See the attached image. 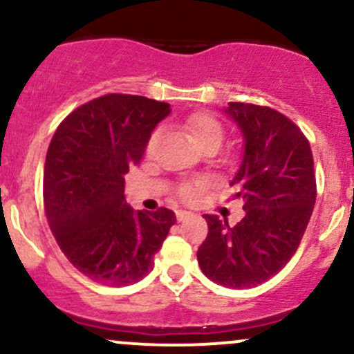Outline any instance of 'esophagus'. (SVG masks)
Returning a JSON list of instances; mask_svg holds the SVG:
<instances>
[{
  "mask_svg": "<svg viewBox=\"0 0 354 354\" xmlns=\"http://www.w3.org/2000/svg\"><path fill=\"white\" fill-rule=\"evenodd\" d=\"M189 214H191L189 211H185V209H178V211H176V219H178V221H185V219L188 218Z\"/></svg>",
  "mask_w": 354,
  "mask_h": 354,
  "instance_id": "esophagus-1",
  "label": "esophagus"
}]
</instances>
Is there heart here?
Wrapping results in <instances>:
<instances>
[{
    "instance_id": "b5f03b06",
    "label": "heart",
    "mask_w": 354,
    "mask_h": 354,
    "mask_svg": "<svg viewBox=\"0 0 354 354\" xmlns=\"http://www.w3.org/2000/svg\"><path fill=\"white\" fill-rule=\"evenodd\" d=\"M186 131L193 141L196 148H205V146H214L219 148L223 136H225V129L216 118H213L208 113H196V115L189 116L186 121ZM203 188V183L191 181L185 183L180 186V194L185 200H194L200 194Z\"/></svg>"
}]
</instances>
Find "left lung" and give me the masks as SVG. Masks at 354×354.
Here are the masks:
<instances>
[{
	"label": "left lung",
	"mask_w": 354,
	"mask_h": 354,
	"mask_svg": "<svg viewBox=\"0 0 354 354\" xmlns=\"http://www.w3.org/2000/svg\"><path fill=\"white\" fill-rule=\"evenodd\" d=\"M225 113L243 136L233 181L245 216L230 226L205 214L208 236L198 250L206 278L226 288H253L281 271L296 253L316 201L308 140L293 121L268 106L228 103Z\"/></svg>",
	"instance_id": "left-lung-1"
}]
</instances>
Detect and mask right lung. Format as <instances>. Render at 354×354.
<instances>
[{"label":"right lung","mask_w":354,"mask_h":354,"mask_svg":"<svg viewBox=\"0 0 354 354\" xmlns=\"http://www.w3.org/2000/svg\"><path fill=\"white\" fill-rule=\"evenodd\" d=\"M169 113L168 103L111 93L76 108L53 135L44 211L61 251L93 281L126 286L143 279L176 223L171 209L135 211L124 200V176Z\"/></svg>","instance_id":"add662e5"}]
</instances>
